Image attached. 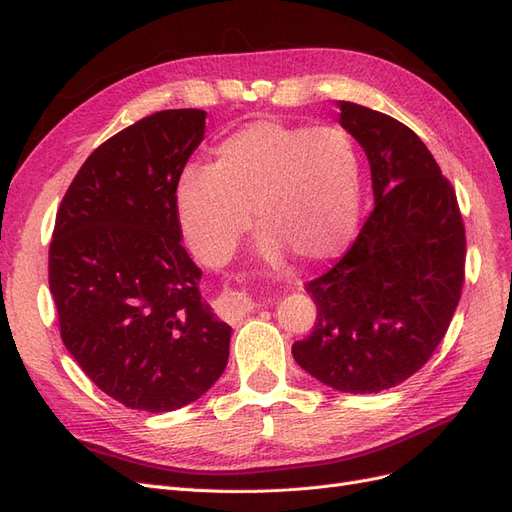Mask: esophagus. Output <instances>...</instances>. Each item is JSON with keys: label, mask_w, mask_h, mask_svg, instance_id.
I'll list each match as a JSON object with an SVG mask.
<instances>
[{"label": "esophagus", "mask_w": 512, "mask_h": 512, "mask_svg": "<svg viewBox=\"0 0 512 512\" xmlns=\"http://www.w3.org/2000/svg\"><path fill=\"white\" fill-rule=\"evenodd\" d=\"M220 309L228 311V313H243L250 309V296L243 292H231L226 290L220 298Z\"/></svg>", "instance_id": "obj_1"}]
</instances>
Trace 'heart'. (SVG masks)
Returning a JSON list of instances; mask_svg holds the SVG:
<instances>
[{
    "label": "heart",
    "instance_id": "heart-1",
    "mask_svg": "<svg viewBox=\"0 0 512 512\" xmlns=\"http://www.w3.org/2000/svg\"><path fill=\"white\" fill-rule=\"evenodd\" d=\"M254 207L258 250H286L303 262L337 254L360 211L356 146L337 127L252 120L214 146V163L186 165L175 182V209L190 250L207 264L235 252Z\"/></svg>",
    "mask_w": 512,
    "mask_h": 512
}]
</instances>
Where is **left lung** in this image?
I'll list each match as a JSON object with an SVG mask.
<instances>
[{
	"label": "left lung",
	"instance_id": "left-lung-1",
	"mask_svg": "<svg viewBox=\"0 0 512 512\" xmlns=\"http://www.w3.org/2000/svg\"><path fill=\"white\" fill-rule=\"evenodd\" d=\"M366 152L375 207L347 254L307 284L311 334L298 366L347 394H377L424 366L460 303L466 233L455 190L426 144L396 118L339 101Z\"/></svg>",
	"mask_w": 512,
	"mask_h": 512
}]
</instances>
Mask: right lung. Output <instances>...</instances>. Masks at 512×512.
I'll use <instances>...</instances> for the list:
<instances>
[{
    "label": "right lung",
    "instance_id": "right-lung-1",
    "mask_svg": "<svg viewBox=\"0 0 512 512\" xmlns=\"http://www.w3.org/2000/svg\"><path fill=\"white\" fill-rule=\"evenodd\" d=\"M203 110H163L103 142L57 211L48 284L61 339L101 392L167 413L224 373L231 326L199 290L175 182L205 135Z\"/></svg>",
    "mask_w": 512,
    "mask_h": 512
}]
</instances>
